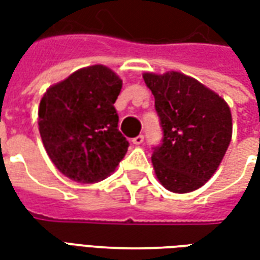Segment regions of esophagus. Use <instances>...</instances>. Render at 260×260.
I'll list each match as a JSON object with an SVG mask.
<instances>
[{
  "instance_id": "34e87169",
  "label": "esophagus",
  "mask_w": 260,
  "mask_h": 260,
  "mask_svg": "<svg viewBox=\"0 0 260 260\" xmlns=\"http://www.w3.org/2000/svg\"><path fill=\"white\" fill-rule=\"evenodd\" d=\"M143 139H145V136L138 135L132 139V143H134V145H142V143H143Z\"/></svg>"
}]
</instances>
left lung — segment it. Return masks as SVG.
I'll return each mask as SVG.
<instances>
[{
  "instance_id": "left-lung-1",
  "label": "left lung",
  "mask_w": 260,
  "mask_h": 260,
  "mask_svg": "<svg viewBox=\"0 0 260 260\" xmlns=\"http://www.w3.org/2000/svg\"><path fill=\"white\" fill-rule=\"evenodd\" d=\"M154 96L163 139L153 147L154 173L175 193L205 185L221 163L231 141L227 103L214 91L180 72L145 74Z\"/></svg>"
}]
</instances>
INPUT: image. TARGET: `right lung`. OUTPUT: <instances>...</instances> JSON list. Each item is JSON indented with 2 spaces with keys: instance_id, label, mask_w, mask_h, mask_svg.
Wrapping results in <instances>:
<instances>
[{
  "instance_id": "right-lung-1",
  "label": "right lung",
  "mask_w": 260,
  "mask_h": 260,
  "mask_svg": "<svg viewBox=\"0 0 260 260\" xmlns=\"http://www.w3.org/2000/svg\"><path fill=\"white\" fill-rule=\"evenodd\" d=\"M122 80L93 65L51 86L39 107V131L54 166L71 180H104L124 158L129 142L118 129L114 103Z\"/></svg>"
}]
</instances>
